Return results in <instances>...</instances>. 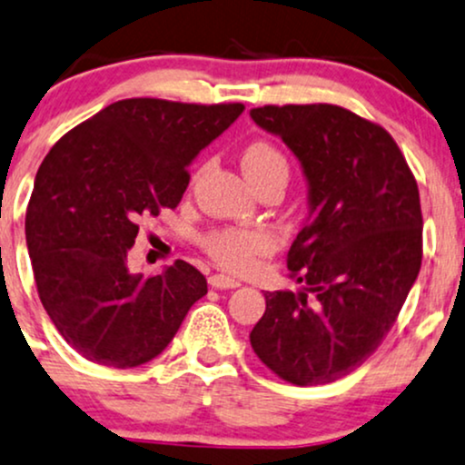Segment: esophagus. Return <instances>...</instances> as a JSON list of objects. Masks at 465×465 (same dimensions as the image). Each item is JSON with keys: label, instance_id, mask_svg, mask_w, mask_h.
<instances>
[{"label": "esophagus", "instance_id": "34e87169", "mask_svg": "<svg viewBox=\"0 0 465 465\" xmlns=\"http://www.w3.org/2000/svg\"><path fill=\"white\" fill-rule=\"evenodd\" d=\"M208 282H210L212 288H218V290H232V288L240 286L238 279L227 277V275H212Z\"/></svg>", "mask_w": 465, "mask_h": 465}]
</instances>
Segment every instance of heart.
Here are the masks:
<instances>
[{"label": "heart", "mask_w": 465, "mask_h": 465, "mask_svg": "<svg viewBox=\"0 0 465 465\" xmlns=\"http://www.w3.org/2000/svg\"><path fill=\"white\" fill-rule=\"evenodd\" d=\"M242 166L255 186H260L262 182L271 177L288 179L290 173L286 155L275 144L266 141L249 144L242 155ZM201 247L225 271L247 272L257 264L260 257L271 253L275 247V240L262 229L216 227L201 238Z\"/></svg>", "instance_id": "heart-1"}]
</instances>
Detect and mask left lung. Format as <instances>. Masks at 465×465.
I'll list each match as a JSON object with an SVG mask.
<instances>
[{"label":"left lung","instance_id":"obj_1","mask_svg":"<svg viewBox=\"0 0 465 465\" xmlns=\"http://www.w3.org/2000/svg\"><path fill=\"white\" fill-rule=\"evenodd\" d=\"M251 119L301 160L312 208L288 251L305 292H266L251 346L283 381H338L379 349L420 272L416 177L385 127L340 105H262Z\"/></svg>","mask_w":465,"mask_h":465}]
</instances>
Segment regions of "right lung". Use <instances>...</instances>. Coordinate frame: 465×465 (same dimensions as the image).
Instances as JSON below:
<instances>
[{
    "label": "right lung",
    "mask_w": 465,
    "mask_h": 465,
    "mask_svg": "<svg viewBox=\"0 0 465 465\" xmlns=\"http://www.w3.org/2000/svg\"><path fill=\"white\" fill-rule=\"evenodd\" d=\"M242 104L134 97L66 132L38 166L25 240L41 303L88 361L134 368L169 346L208 282L177 260L132 275L138 218L175 210L190 162L242 114Z\"/></svg>",
    "instance_id": "obj_1"
}]
</instances>
